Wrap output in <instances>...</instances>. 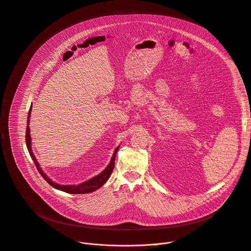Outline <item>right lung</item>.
<instances>
[{
  "label": "right lung",
  "instance_id": "1",
  "mask_svg": "<svg viewBox=\"0 0 251 251\" xmlns=\"http://www.w3.org/2000/svg\"><path fill=\"white\" fill-rule=\"evenodd\" d=\"M30 112H31V107L29 108V112H28V116H27V126H26V132H25V143H26V147H27V150L29 151V154L31 156V158L33 159V162L34 164L36 165V169L38 171V173L42 176V177L54 188L56 189H59L61 191H64V192H67V193H71V194H86V193H91V192H94L96 191L97 189L100 188L106 181L107 179L109 178L110 175L112 174L113 172V169H114V163H115V157H116V152L119 149V147H117L114 151V153H113V156L111 158V161L110 163L108 164L107 168L101 173L100 174L99 176H95L94 178H91L90 180L86 181V182H82L78 185H60V184H57L55 183L54 181H52L50 178H48V176H46V175L41 171L40 169V165L38 164V162L36 161V158L34 156V154L32 153V151H31V144H30V134H29V117H30Z\"/></svg>",
  "mask_w": 251,
  "mask_h": 251
}]
</instances>
